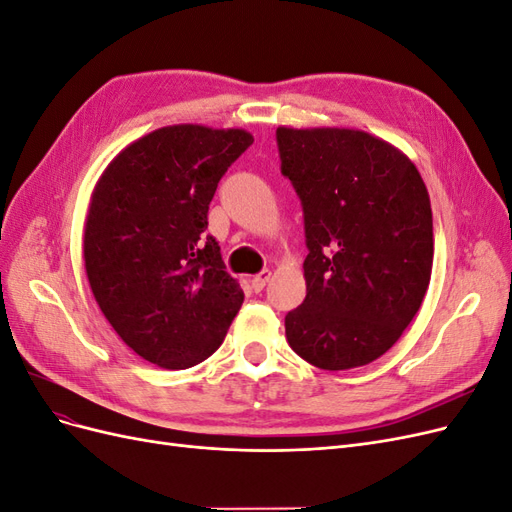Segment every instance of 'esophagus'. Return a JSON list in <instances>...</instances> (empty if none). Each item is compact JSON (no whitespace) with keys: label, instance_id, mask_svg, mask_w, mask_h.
<instances>
[{"label":"esophagus","instance_id":"obj_1","mask_svg":"<svg viewBox=\"0 0 512 512\" xmlns=\"http://www.w3.org/2000/svg\"><path fill=\"white\" fill-rule=\"evenodd\" d=\"M271 280V271H262V273H258V275H254L252 280H250V284H252V288H254V292H260L262 288L267 286V282Z\"/></svg>","mask_w":512,"mask_h":512}]
</instances>
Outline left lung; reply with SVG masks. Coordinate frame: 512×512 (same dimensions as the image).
Instances as JSON below:
<instances>
[{
  "label": "left lung",
  "mask_w": 512,
  "mask_h": 512,
  "mask_svg": "<svg viewBox=\"0 0 512 512\" xmlns=\"http://www.w3.org/2000/svg\"><path fill=\"white\" fill-rule=\"evenodd\" d=\"M277 147L309 250L307 294L286 316V339L314 367H363L393 348L429 288L425 181L404 151L363 130L280 126Z\"/></svg>",
  "instance_id": "1"
}]
</instances>
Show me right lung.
<instances>
[{"label": "right lung", "instance_id": "add662e5", "mask_svg": "<svg viewBox=\"0 0 512 512\" xmlns=\"http://www.w3.org/2000/svg\"><path fill=\"white\" fill-rule=\"evenodd\" d=\"M252 143L241 128H158L121 149L91 192V292L115 333L153 365L203 363L239 312L243 290L205 228L222 175Z\"/></svg>", "mask_w": 512, "mask_h": 512}]
</instances>
